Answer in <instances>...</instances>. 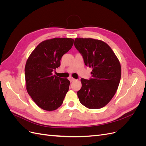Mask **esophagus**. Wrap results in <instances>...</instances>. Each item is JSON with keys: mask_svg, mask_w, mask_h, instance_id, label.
I'll return each mask as SVG.
<instances>
[{"mask_svg": "<svg viewBox=\"0 0 146 146\" xmlns=\"http://www.w3.org/2000/svg\"><path fill=\"white\" fill-rule=\"evenodd\" d=\"M69 81H70V82H74V81L76 80V79L72 78V77H70L69 78Z\"/></svg>", "mask_w": 146, "mask_h": 146, "instance_id": "34e87169", "label": "esophagus"}]
</instances>
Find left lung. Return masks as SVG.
<instances>
[{
    "label": "left lung",
    "mask_w": 146,
    "mask_h": 146,
    "mask_svg": "<svg viewBox=\"0 0 146 146\" xmlns=\"http://www.w3.org/2000/svg\"><path fill=\"white\" fill-rule=\"evenodd\" d=\"M74 46L86 66L92 68V78H81L77 92L80 103L90 109L101 108L111 100L121 77L119 61L107 43L92 38H76Z\"/></svg>",
    "instance_id": "obj_1"
}]
</instances>
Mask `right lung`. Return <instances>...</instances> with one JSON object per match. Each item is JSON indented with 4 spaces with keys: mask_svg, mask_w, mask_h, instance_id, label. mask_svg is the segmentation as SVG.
<instances>
[{
    "mask_svg": "<svg viewBox=\"0 0 146 146\" xmlns=\"http://www.w3.org/2000/svg\"><path fill=\"white\" fill-rule=\"evenodd\" d=\"M72 38H56L39 43L29 56L25 67L26 89L39 107L54 111L62 105L70 82L53 75L64 54L72 48Z\"/></svg>",
    "mask_w": 146,
    "mask_h": 146,
    "instance_id": "obj_1",
    "label": "right lung"
}]
</instances>
